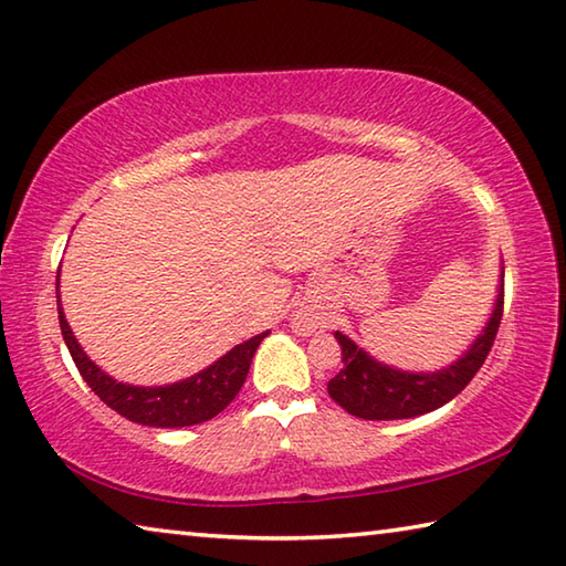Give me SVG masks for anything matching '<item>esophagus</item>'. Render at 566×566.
<instances>
[{
  "label": "esophagus",
  "mask_w": 566,
  "mask_h": 566,
  "mask_svg": "<svg viewBox=\"0 0 566 566\" xmlns=\"http://www.w3.org/2000/svg\"><path fill=\"white\" fill-rule=\"evenodd\" d=\"M294 328L300 334H314L318 328V316L310 310V306H300L294 314Z\"/></svg>",
  "instance_id": "1"
}]
</instances>
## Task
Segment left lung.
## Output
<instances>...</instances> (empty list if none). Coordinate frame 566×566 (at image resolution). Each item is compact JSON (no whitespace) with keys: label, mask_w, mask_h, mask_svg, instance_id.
I'll use <instances>...</instances> for the list:
<instances>
[{"label":"left lung","mask_w":566,"mask_h":566,"mask_svg":"<svg viewBox=\"0 0 566 566\" xmlns=\"http://www.w3.org/2000/svg\"><path fill=\"white\" fill-rule=\"evenodd\" d=\"M502 306H505V272H502L497 304L485 332H482V336L470 346V352L460 361L436 374L396 371V368L374 361L352 338L336 332L338 344H342L344 368L328 381V396L346 413L364 420L413 418L446 406L448 400H453L472 381V376L485 364L502 322Z\"/></svg>","instance_id":"left-lung-1"}]
</instances>
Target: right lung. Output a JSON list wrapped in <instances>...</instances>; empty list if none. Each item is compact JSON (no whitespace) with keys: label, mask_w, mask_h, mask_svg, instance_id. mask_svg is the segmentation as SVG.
Returning <instances> with one entry per match:
<instances>
[{"label":"right lung","mask_w":566,"mask_h":566,"mask_svg":"<svg viewBox=\"0 0 566 566\" xmlns=\"http://www.w3.org/2000/svg\"><path fill=\"white\" fill-rule=\"evenodd\" d=\"M56 304H59V326L69 346V354L74 358L78 374L84 376L88 388L104 400L108 408L116 410L123 418L133 420L140 426L153 428H185L198 426L205 420L214 418L228 408L234 396L240 394L244 378L250 374L252 356L260 346L262 338L270 334L250 338L240 346H234L230 354H224L220 361L205 368V371L185 378L180 384L158 386V388H140L113 381L101 368L91 361L78 346L74 332L66 324V316L61 312L59 302V274H56Z\"/></svg>","instance_id":"1"}]
</instances>
